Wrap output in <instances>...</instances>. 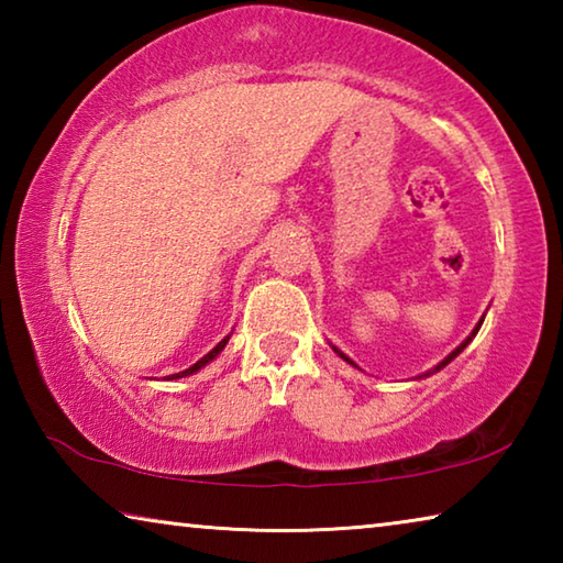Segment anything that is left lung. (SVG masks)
I'll return each instance as SVG.
<instances>
[{"instance_id": "1", "label": "left lung", "mask_w": 563, "mask_h": 563, "mask_svg": "<svg viewBox=\"0 0 563 563\" xmlns=\"http://www.w3.org/2000/svg\"><path fill=\"white\" fill-rule=\"evenodd\" d=\"M482 322H484V318H482V320H479V325H476V328H474V332H472V335H470V338H466V340H464V342H462V345H460V347H456V350H454V352H452V355H450V357H444V360H442V362H440V365H437V367H434V369H442V367H444V365H450V362H452V360H454V357H456V355H460V352H462V350H464V347H466V345H470V342H472V338H474V335H476V332H479V328H482ZM340 357H342V360H347V362H350V365H355V362H352V360H350V357H345V355H342V352H340Z\"/></svg>"}]
</instances>
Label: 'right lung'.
Listing matches in <instances>:
<instances>
[{
    "label": "right lung",
    "instance_id": "1",
    "mask_svg": "<svg viewBox=\"0 0 563 563\" xmlns=\"http://www.w3.org/2000/svg\"><path fill=\"white\" fill-rule=\"evenodd\" d=\"M228 340H231V335H228V338H223L221 342H218V345L211 350V352H208V355L206 357H201V360H198L196 362V365L194 367H188V369H184V373H178V375H170V379H178V377H186V375H194V373H198V369H201L203 365H208V362H211L216 355H218V352H221L223 347H225V342Z\"/></svg>",
    "mask_w": 563,
    "mask_h": 563
}]
</instances>
